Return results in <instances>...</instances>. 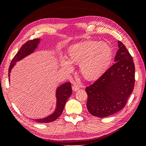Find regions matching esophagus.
I'll return each instance as SVG.
<instances>
[{
    "mask_svg": "<svg viewBox=\"0 0 146 146\" xmlns=\"http://www.w3.org/2000/svg\"><path fill=\"white\" fill-rule=\"evenodd\" d=\"M79 88H80V87H79V86L78 85H77V84H75V85H74L72 86V90L74 91H76L78 90Z\"/></svg>",
    "mask_w": 146,
    "mask_h": 146,
    "instance_id": "obj_1",
    "label": "esophagus"
}]
</instances>
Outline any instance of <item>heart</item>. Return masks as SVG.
<instances>
[{
	"label": "heart",
	"instance_id": "obj_1",
	"mask_svg": "<svg viewBox=\"0 0 146 146\" xmlns=\"http://www.w3.org/2000/svg\"><path fill=\"white\" fill-rule=\"evenodd\" d=\"M69 60L61 59L62 67L68 70L72 69L71 63H80L82 76L88 80L100 76L108 65L112 55L110 46L105 42L88 41L70 47Z\"/></svg>",
	"mask_w": 146,
	"mask_h": 146
}]
</instances>
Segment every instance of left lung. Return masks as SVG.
Returning <instances> with one entry per match:
<instances>
[{
	"mask_svg": "<svg viewBox=\"0 0 146 146\" xmlns=\"http://www.w3.org/2000/svg\"><path fill=\"white\" fill-rule=\"evenodd\" d=\"M119 49L111 67L85 91L86 107L92 116L105 117L125 107L135 86V64L126 47L118 41Z\"/></svg>",
	"mask_w": 146,
	"mask_h": 146,
	"instance_id": "obj_1",
	"label": "left lung"
}]
</instances>
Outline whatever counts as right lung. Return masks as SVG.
Masks as SVG:
<instances>
[{
	"label": "right lung",
	"mask_w": 146,
	"mask_h": 146,
	"mask_svg": "<svg viewBox=\"0 0 146 146\" xmlns=\"http://www.w3.org/2000/svg\"><path fill=\"white\" fill-rule=\"evenodd\" d=\"M39 41L38 39H34L32 40H29L21 46L20 50L15 55L14 58H13L11 64L8 69V77L10 78L11 70L15 64V62L23 59L25 56L29 55L32 53L36 48L38 44ZM72 94V87L70 82H67L63 84L60 87L57 88L56 90V99L57 105L55 111L49 116L44 119H35V121L38 123H48L55 120L58 118L61 114L62 113L64 105L68 99Z\"/></svg>",
	"instance_id": "obj_1"
}]
</instances>
